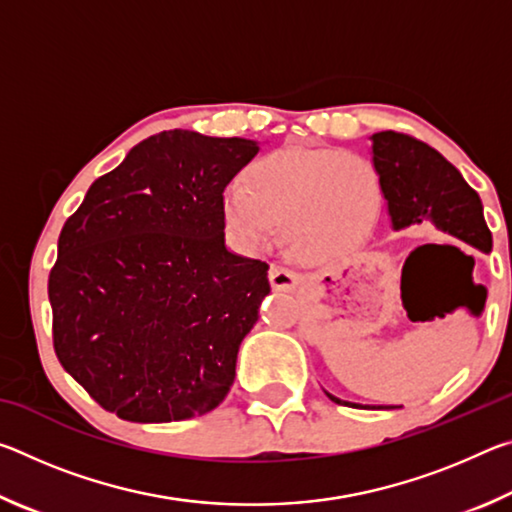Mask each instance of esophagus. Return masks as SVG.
<instances>
[{
  "instance_id": "esophagus-1",
  "label": "esophagus",
  "mask_w": 512,
  "mask_h": 512,
  "mask_svg": "<svg viewBox=\"0 0 512 512\" xmlns=\"http://www.w3.org/2000/svg\"><path fill=\"white\" fill-rule=\"evenodd\" d=\"M268 280H271V287L275 291H293L298 287V275L291 271V268L273 264L271 271H268Z\"/></svg>"
}]
</instances>
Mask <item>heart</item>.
Wrapping results in <instances>:
<instances>
[{"label":"heart","mask_w":512,"mask_h":512,"mask_svg":"<svg viewBox=\"0 0 512 512\" xmlns=\"http://www.w3.org/2000/svg\"><path fill=\"white\" fill-rule=\"evenodd\" d=\"M381 205V180L372 162L341 149L287 146L259 158L246 185L223 198V223L244 250L282 237L300 259L332 262L368 237Z\"/></svg>","instance_id":"b5f03b06"}]
</instances>
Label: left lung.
Returning <instances> with one entry per match:
<instances>
[{
	"label": "left lung",
	"mask_w": 512,
	"mask_h": 512,
	"mask_svg": "<svg viewBox=\"0 0 512 512\" xmlns=\"http://www.w3.org/2000/svg\"><path fill=\"white\" fill-rule=\"evenodd\" d=\"M370 140L372 164L379 173L393 230L429 221L440 232L490 253L492 235L483 219L481 198L452 162L411 135L381 131ZM325 395L336 404L366 409L363 404L339 400L327 391Z\"/></svg>",
	"instance_id": "8db88e82"
}]
</instances>
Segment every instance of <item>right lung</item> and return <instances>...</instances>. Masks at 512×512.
I'll return each mask as SVG.
<instances>
[{
	"mask_svg": "<svg viewBox=\"0 0 512 512\" xmlns=\"http://www.w3.org/2000/svg\"><path fill=\"white\" fill-rule=\"evenodd\" d=\"M257 151L244 137L151 135L60 230L56 357L121 420H187L228 395L271 293L268 264L225 246L223 189Z\"/></svg>",
	"mask_w": 512,
	"mask_h": 512,
	"instance_id": "1",
	"label": "right lung"
}]
</instances>
